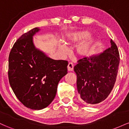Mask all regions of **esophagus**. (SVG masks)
Returning a JSON list of instances; mask_svg holds the SVG:
<instances>
[{
	"label": "esophagus",
	"instance_id": "34e87169",
	"mask_svg": "<svg viewBox=\"0 0 129 129\" xmlns=\"http://www.w3.org/2000/svg\"><path fill=\"white\" fill-rule=\"evenodd\" d=\"M67 69H68V71H69V72L73 71V63H71V62H69V64H68Z\"/></svg>",
	"mask_w": 129,
	"mask_h": 129
}]
</instances>
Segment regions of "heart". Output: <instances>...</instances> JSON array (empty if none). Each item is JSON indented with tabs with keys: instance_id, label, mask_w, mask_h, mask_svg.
<instances>
[{
	"instance_id": "b5f03b06",
	"label": "heart",
	"mask_w": 129,
	"mask_h": 129,
	"mask_svg": "<svg viewBox=\"0 0 129 129\" xmlns=\"http://www.w3.org/2000/svg\"><path fill=\"white\" fill-rule=\"evenodd\" d=\"M91 33L89 31H79L69 35L67 38V41L69 44H78L87 38V40L77 48V53L81 56H88L92 53L96 42V39L95 38L89 37ZM59 49L63 54H65L67 51V47L63 44L59 45Z\"/></svg>"
}]
</instances>
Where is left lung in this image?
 <instances>
[{"label":"left lung","instance_id":"obj_1","mask_svg":"<svg viewBox=\"0 0 129 129\" xmlns=\"http://www.w3.org/2000/svg\"><path fill=\"white\" fill-rule=\"evenodd\" d=\"M111 47L104 52L78 60L74 67L76 85L81 100L93 105L103 101L113 89L119 64L118 47L111 39Z\"/></svg>","mask_w":129,"mask_h":129}]
</instances>
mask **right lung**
<instances>
[{
  "instance_id": "obj_1",
  "label": "right lung",
  "mask_w": 129,
  "mask_h": 129,
  "mask_svg": "<svg viewBox=\"0 0 129 129\" xmlns=\"http://www.w3.org/2000/svg\"><path fill=\"white\" fill-rule=\"evenodd\" d=\"M35 28L14 43L8 59V79L16 97L25 107L41 110L51 104L57 85L67 73L68 62L54 60L37 49L33 36Z\"/></svg>"
}]
</instances>
